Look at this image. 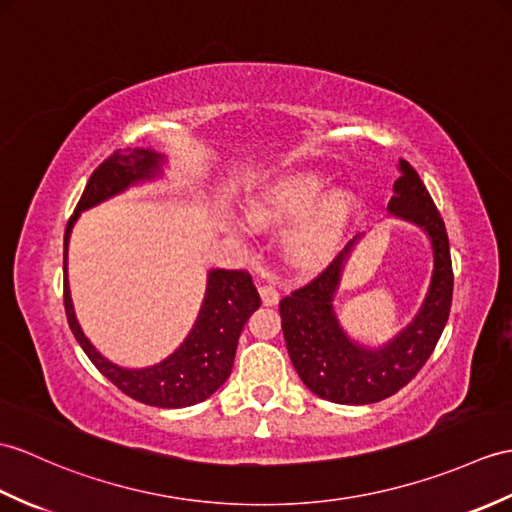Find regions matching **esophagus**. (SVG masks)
Wrapping results in <instances>:
<instances>
[{"label":"esophagus","mask_w":512,"mask_h":512,"mask_svg":"<svg viewBox=\"0 0 512 512\" xmlns=\"http://www.w3.org/2000/svg\"><path fill=\"white\" fill-rule=\"evenodd\" d=\"M259 296L264 305H275L279 301V292L272 285H259Z\"/></svg>","instance_id":"esophagus-1"}]
</instances>
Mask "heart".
<instances>
[{
	"mask_svg": "<svg viewBox=\"0 0 512 512\" xmlns=\"http://www.w3.org/2000/svg\"><path fill=\"white\" fill-rule=\"evenodd\" d=\"M329 181L314 172L285 176L251 207L257 224H292L285 253L299 264H316L334 248L349 211L344 194H327Z\"/></svg>",
	"mask_w": 512,
	"mask_h": 512,
	"instance_id": "heart-1",
	"label": "heart"
}]
</instances>
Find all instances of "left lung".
I'll return each mask as SVG.
<instances>
[{"label": "left lung", "instance_id": "left-lung-1", "mask_svg": "<svg viewBox=\"0 0 512 512\" xmlns=\"http://www.w3.org/2000/svg\"><path fill=\"white\" fill-rule=\"evenodd\" d=\"M399 163L401 178L395 183L388 211L423 227L434 251L430 290L412 323L382 349L360 347L344 334L331 299L340 281L342 261L355 240L279 303L283 338L296 373L314 395L331 403L362 406L395 395L421 371L449 318L454 270L445 222L417 170L408 161Z\"/></svg>", "mask_w": 512, "mask_h": 512}]
</instances>
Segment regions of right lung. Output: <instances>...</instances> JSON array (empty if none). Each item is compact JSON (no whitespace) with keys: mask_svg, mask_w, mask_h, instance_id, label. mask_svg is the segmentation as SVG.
I'll return each mask as SVG.
<instances>
[{"mask_svg":"<svg viewBox=\"0 0 512 512\" xmlns=\"http://www.w3.org/2000/svg\"><path fill=\"white\" fill-rule=\"evenodd\" d=\"M161 154L152 150H115L93 170L89 183L82 192L74 216L69 218L65 229V253H63V301L71 334L76 336L82 351L98 371L120 388L124 395L146 406L157 408H187L209 399L227 377L231 375L237 340L242 329L261 305L253 277L246 270H211L207 283V296L202 303L192 334L178 347L168 360L157 366L128 371L104 360L93 349V344L82 334V329L71 305L67 285V242L80 211L98 202L124 192L128 185L144 178H152L161 168Z\"/></svg>","mask_w":512,"mask_h":512,"instance_id":"right-lung-1","label":"right lung"}]
</instances>
